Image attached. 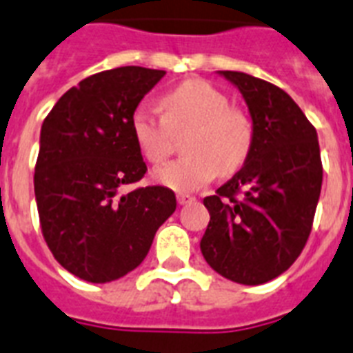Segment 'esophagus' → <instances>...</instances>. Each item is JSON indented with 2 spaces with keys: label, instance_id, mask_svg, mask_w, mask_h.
I'll return each instance as SVG.
<instances>
[{
  "label": "esophagus",
  "instance_id": "1",
  "mask_svg": "<svg viewBox=\"0 0 353 353\" xmlns=\"http://www.w3.org/2000/svg\"><path fill=\"white\" fill-rule=\"evenodd\" d=\"M194 196H190V194H177V203L179 205H188L192 203L194 201Z\"/></svg>",
  "mask_w": 353,
  "mask_h": 353
}]
</instances>
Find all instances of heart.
<instances>
[{
    "instance_id": "1",
    "label": "heart",
    "mask_w": 353,
    "mask_h": 353,
    "mask_svg": "<svg viewBox=\"0 0 353 353\" xmlns=\"http://www.w3.org/2000/svg\"><path fill=\"white\" fill-rule=\"evenodd\" d=\"M163 117L137 108L130 132L139 154L159 165L172 150L170 133L188 130L185 157L154 172L155 183L176 192H194L220 176H232L245 165L254 146V122L240 106L207 80L190 79L161 97Z\"/></svg>"
}]
</instances>
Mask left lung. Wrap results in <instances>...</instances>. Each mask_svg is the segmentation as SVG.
<instances>
[{"instance_id":"obj_1","label":"left lung","mask_w":353,"mask_h":353,"mask_svg":"<svg viewBox=\"0 0 353 353\" xmlns=\"http://www.w3.org/2000/svg\"><path fill=\"white\" fill-rule=\"evenodd\" d=\"M254 122L245 165L203 205L210 214L201 252L221 276L245 285L276 279L301 256L323 187L317 132L279 85L221 71Z\"/></svg>"}]
</instances>
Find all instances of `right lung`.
I'll use <instances>...</instances> for the list:
<instances>
[{"instance_id":"1","label":"right lung","mask_w":353,"mask_h":353,"mask_svg":"<svg viewBox=\"0 0 353 353\" xmlns=\"http://www.w3.org/2000/svg\"><path fill=\"white\" fill-rule=\"evenodd\" d=\"M166 71L126 65L91 74L60 97L41 124L34 194L47 247L69 273L93 284L133 271L176 210L170 188H133L146 163L130 117Z\"/></svg>"}]
</instances>
